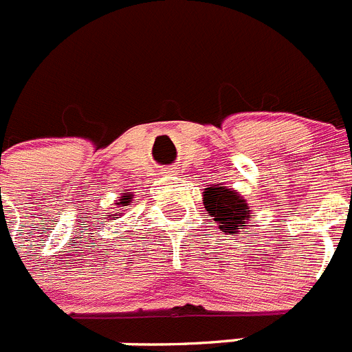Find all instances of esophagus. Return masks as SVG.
<instances>
[{"label": "esophagus", "mask_w": 352, "mask_h": 352, "mask_svg": "<svg viewBox=\"0 0 352 352\" xmlns=\"http://www.w3.org/2000/svg\"><path fill=\"white\" fill-rule=\"evenodd\" d=\"M166 170H167V173H169V174H170V173H173V169H166Z\"/></svg>", "instance_id": "1"}]
</instances>
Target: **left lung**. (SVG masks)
Listing matches in <instances>:
<instances>
[{
	"mask_svg": "<svg viewBox=\"0 0 352 352\" xmlns=\"http://www.w3.org/2000/svg\"><path fill=\"white\" fill-rule=\"evenodd\" d=\"M204 206L209 216L220 225V230L235 234L239 228H246L251 220V211L246 199L227 186H209L204 192Z\"/></svg>",
	"mask_w": 352,
	"mask_h": 352,
	"instance_id": "left-lung-1",
	"label": "left lung"
}]
</instances>
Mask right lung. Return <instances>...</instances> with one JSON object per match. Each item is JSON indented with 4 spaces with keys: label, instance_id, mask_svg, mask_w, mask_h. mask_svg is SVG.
Wrapping results in <instances>:
<instances>
[{
    "label": "right lung",
    "instance_id": "add662e5",
    "mask_svg": "<svg viewBox=\"0 0 352 352\" xmlns=\"http://www.w3.org/2000/svg\"><path fill=\"white\" fill-rule=\"evenodd\" d=\"M129 199H131V195H124V199H122V204H129Z\"/></svg>",
    "mask_w": 352,
    "mask_h": 352
}]
</instances>
